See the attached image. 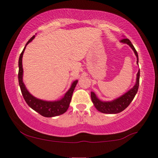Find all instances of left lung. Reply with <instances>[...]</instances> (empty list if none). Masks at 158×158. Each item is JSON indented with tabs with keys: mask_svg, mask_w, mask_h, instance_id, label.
I'll list each match as a JSON object with an SVG mask.
<instances>
[{
	"mask_svg": "<svg viewBox=\"0 0 158 158\" xmlns=\"http://www.w3.org/2000/svg\"><path fill=\"white\" fill-rule=\"evenodd\" d=\"M121 42L126 43V44H129L131 47V48L135 52V55L137 56V62L138 63L137 52L136 51L135 48L134 47L133 44H131L129 40H128V39H123V40H121ZM137 75V83H136L135 85L130 90H129L126 94L117 99H115L114 101H110V102H103V101H100L97 98L96 94L94 92H91V100L97 110L103 114H118L124 111L130 104V103L135 98L136 94L137 93L139 84V70L138 71Z\"/></svg>",
	"mask_w": 158,
	"mask_h": 158,
	"instance_id": "8db88e82",
	"label": "left lung"
}]
</instances>
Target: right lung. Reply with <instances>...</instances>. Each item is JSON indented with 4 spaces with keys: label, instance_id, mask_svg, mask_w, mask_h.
Returning <instances> with one entry per match:
<instances>
[{
    "label": "right lung",
    "instance_id": "right-lung-1",
    "mask_svg": "<svg viewBox=\"0 0 158 158\" xmlns=\"http://www.w3.org/2000/svg\"><path fill=\"white\" fill-rule=\"evenodd\" d=\"M33 36L30 40L28 41V42L26 44V46L31 42V41L34 38ZM26 46L24 49H23L22 52L21 53L20 57L19 59V86H20L21 94L23 95V98L28 105L34 109V111L37 112L41 115L45 117H53V116H57L61 114H64L68 110L69 105L72 99V96L74 91V89L76 86V84L77 83V81H75L73 83L71 88L69 89L68 92L66 93L64 96L62 98L61 100L57 101H45L42 100H40V99L36 98L32 95L29 94L24 84L23 83V68H22V57L23 52L26 48Z\"/></svg>",
    "mask_w": 158,
    "mask_h": 158
}]
</instances>
